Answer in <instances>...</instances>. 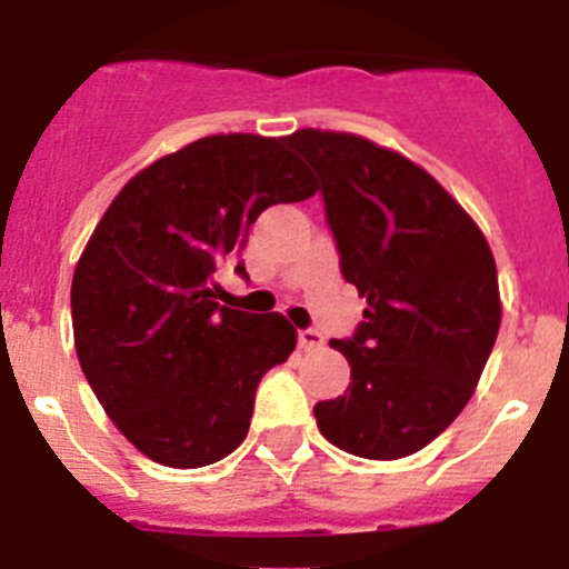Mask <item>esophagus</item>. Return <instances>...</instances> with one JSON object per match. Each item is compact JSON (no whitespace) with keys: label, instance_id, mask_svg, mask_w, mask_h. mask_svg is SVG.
I'll return each instance as SVG.
<instances>
[{"label":"esophagus","instance_id":"34e87169","mask_svg":"<svg viewBox=\"0 0 569 569\" xmlns=\"http://www.w3.org/2000/svg\"><path fill=\"white\" fill-rule=\"evenodd\" d=\"M325 345L319 330H299V347L301 350H319Z\"/></svg>","mask_w":569,"mask_h":569}]
</instances>
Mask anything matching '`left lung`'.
<instances>
[{"mask_svg":"<svg viewBox=\"0 0 569 569\" xmlns=\"http://www.w3.org/2000/svg\"><path fill=\"white\" fill-rule=\"evenodd\" d=\"M284 144L319 176L341 276L367 299L345 396L313 407L345 453L393 461L465 410L501 325L499 273L479 224L433 176L365 136L305 128Z\"/></svg>","mask_w":569,"mask_h":569,"instance_id":"1","label":"left lung"}]
</instances>
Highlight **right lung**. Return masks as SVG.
Listing matches in <instances>:
<instances>
[{
    "instance_id": "obj_1",
    "label": "right lung",
    "mask_w": 569,
    "mask_h": 569,
    "mask_svg": "<svg viewBox=\"0 0 569 569\" xmlns=\"http://www.w3.org/2000/svg\"><path fill=\"white\" fill-rule=\"evenodd\" d=\"M313 193L284 136L219 133L139 170L104 210L73 270V345L139 453L190 470L244 441L256 387L293 353L296 328L219 308L216 270L244 250L261 210Z\"/></svg>"
}]
</instances>
